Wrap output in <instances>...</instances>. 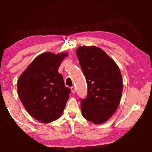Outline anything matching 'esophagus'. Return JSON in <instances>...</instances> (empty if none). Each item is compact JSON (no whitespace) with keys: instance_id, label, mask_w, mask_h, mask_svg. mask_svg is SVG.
Listing matches in <instances>:
<instances>
[{"instance_id":"1","label":"esophagus","mask_w":152,"mask_h":152,"mask_svg":"<svg viewBox=\"0 0 152 152\" xmlns=\"http://www.w3.org/2000/svg\"><path fill=\"white\" fill-rule=\"evenodd\" d=\"M70 89H71V91L72 93H75V86H72L71 88H70Z\"/></svg>"}]
</instances>
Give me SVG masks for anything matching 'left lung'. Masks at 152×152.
Listing matches in <instances>:
<instances>
[{
    "label": "left lung",
    "instance_id": "1",
    "mask_svg": "<svg viewBox=\"0 0 152 152\" xmlns=\"http://www.w3.org/2000/svg\"><path fill=\"white\" fill-rule=\"evenodd\" d=\"M77 57L88 86L86 97L80 99L83 117L95 124L104 123L113 115L121 99L123 81L120 68L96 46H80Z\"/></svg>",
    "mask_w": 152,
    "mask_h": 152
}]
</instances>
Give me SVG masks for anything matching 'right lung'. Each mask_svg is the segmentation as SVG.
<instances>
[{
	"instance_id": "right-lung-1",
	"label": "right lung",
	"mask_w": 152,
	"mask_h": 152,
	"mask_svg": "<svg viewBox=\"0 0 152 152\" xmlns=\"http://www.w3.org/2000/svg\"><path fill=\"white\" fill-rule=\"evenodd\" d=\"M67 56L66 53L41 54L18 78L20 100L29 114L39 122L49 123L59 118L69 98L70 89L65 86L63 76L58 72Z\"/></svg>"
}]
</instances>
